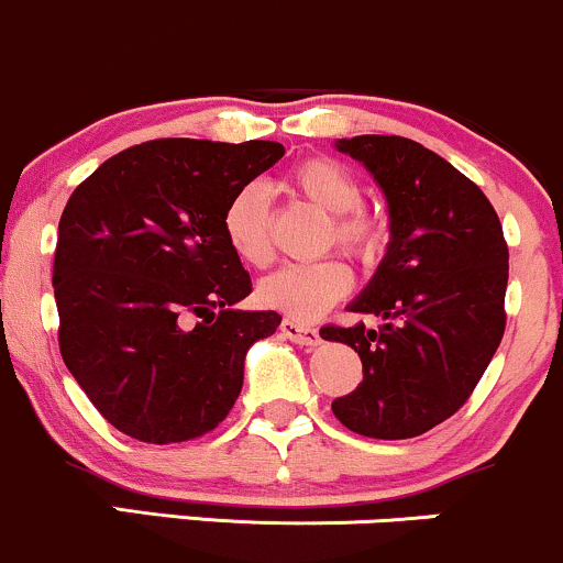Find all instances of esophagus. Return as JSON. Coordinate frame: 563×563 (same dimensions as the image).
I'll use <instances>...</instances> for the list:
<instances>
[{
  "label": "esophagus",
  "mask_w": 563,
  "mask_h": 563,
  "mask_svg": "<svg viewBox=\"0 0 563 563\" xmlns=\"http://www.w3.org/2000/svg\"><path fill=\"white\" fill-rule=\"evenodd\" d=\"M279 330H282L284 338L292 340V343H298V345H319V340H321L319 330H313V327H302L292 319H284Z\"/></svg>",
  "instance_id": "obj_1"
}]
</instances>
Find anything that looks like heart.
Returning <instances> with one entry per match:
<instances>
[{
  "label": "heart",
  "mask_w": 563,
  "mask_h": 563,
  "mask_svg": "<svg viewBox=\"0 0 563 563\" xmlns=\"http://www.w3.org/2000/svg\"><path fill=\"white\" fill-rule=\"evenodd\" d=\"M289 186L319 210L330 212L327 244H338L364 268H375L388 255L394 231L380 212L362 207L364 188L345 164L330 156H308L289 173ZM223 233L233 255L247 265H265L271 247L268 194L261 183L236 188L223 210ZM353 287L351 268L338 257L319 263L284 265L257 284V298L271 311L292 321H313L343 300Z\"/></svg>",
  "instance_id": "heart-1"
}]
</instances>
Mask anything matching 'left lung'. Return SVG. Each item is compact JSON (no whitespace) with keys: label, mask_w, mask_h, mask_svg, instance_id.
<instances>
[{"label":"left lung","mask_w":563,"mask_h":563,"mask_svg":"<svg viewBox=\"0 0 563 563\" xmlns=\"http://www.w3.org/2000/svg\"><path fill=\"white\" fill-rule=\"evenodd\" d=\"M380 183L390 212L388 255L351 306L383 316L321 327L362 358V383L332 401L334 418L369 439H415L452 418L505 332L508 242L482 188L426 145L399 135L338 141Z\"/></svg>","instance_id":"8db88e82"}]
</instances>
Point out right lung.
<instances>
[{
    "label": "right lung",
    "instance_id": "obj_1",
    "mask_svg": "<svg viewBox=\"0 0 563 563\" xmlns=\"http://www.w3.org/2000/svg\"><path fill=\"white\" fill-rule=\"evenodd\" d=\"M282 156L271 141L162 137L119 151L71 194L53 263L60 356L117 431L178 444L231 412L244 353L282 316L233 308L252 282L223 210Z\"/></svg>",
    "mask_w": 563,
    "mask_h": 563
}]
</instances>
